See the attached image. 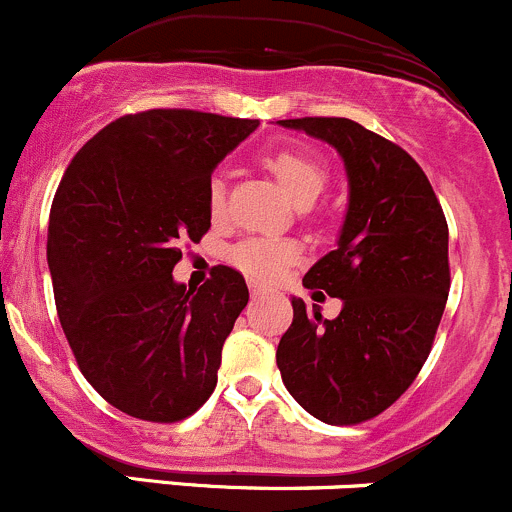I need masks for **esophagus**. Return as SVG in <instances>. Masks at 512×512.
I'll return each instance as SVG.
<instances>
[{
  "mask_svg": "<svg viewBox=\"0 0 512 512\" xmlns=\"http://www.w3.org/2000/svg\"><path fill=\"white\" fill-rule=\"evenodd\" d=\"M249 291H251V298H258V296H263V293H266V286H263V283H258V281H249Z\"/></svg>",
  "mask_w": 512,
  "mask_h": 512,
  "instance_id": "esophagus-1",
  "label": "esophagus"
}]
</instances>
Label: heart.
I'll use <instances>...</instances> for the list:
<instances>
[{
  "label": "heart",
  "instance_id": "b5f03b06",
  "mask_svg": "<svg viewBox=\"0 0 512 512\" xmlns=\"http://www.w3.org/2000/svg\"><path fill=\"white\" fill-rule=\"evenodd\" d=\"M263 166L276 176L278 184L283 186L288 196L298 206H311L326 189V166L318 156L303 149H278L263 156ZM206 206L214 221L226 219V186L221 179H211L206 189ZM298 246L288 239H271V236H251V239L239 241L229 251V261L239 271L249 273L258 281H273L283 273V268L296 261Z\"/></svg>",
  "mask_w": 512,
  "mask_h": 512
}]
</instances>
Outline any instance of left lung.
<instances>
[{
    "label": "left lung",
    "instance_id": "left-lung-1",
    "mask_svg": "<svg viewBox=\"0 0 512 512\" xmlns=\"http://www.w3.org/2000/svg\"><path fill=\"white\" fill-rule=\"evenodd\" d=\"M326 141L348 174V211L336 251L303 276L313 298H341V313L293 298V323L276 351L283 386L331 426L371 421L408 391L426 363L450 291L448 224L428 176L408 151L358 121H278Z\"/></svg>",
    "mask_w": 512,
    "mask_h": 512
}]
</instances>
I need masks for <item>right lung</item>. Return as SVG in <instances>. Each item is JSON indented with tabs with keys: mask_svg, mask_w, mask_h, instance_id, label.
<instances>
[{
	"mask_svg": "<svg viewBox=\"0 0 512 512\" xmlns=\"http://www.w3.org/2000/svg\"><path fill=\"white\" fill-rule=\"evenodd\" d=\"M256 126L194 109L126 114L64 171L47 236L59 321L86 381L126 416L184 421L214 393L249 288L229 266L199 291L171 271L181 244L211 229L216 164Z\"/></svg>",
	"mask_w": 512,
	"mask_h": 512,
	"instance_id": "right-lung-1",
	"label": "right lung"
}]
</instances>
